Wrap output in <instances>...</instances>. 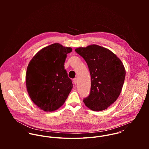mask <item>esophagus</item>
Segmentation results:
<instances>
[{
    "label": "esophagus",
    "instance_id": "esophagus-1",
    "mask_svg": "<svg viewBox=\"0 0 149 149\" xmlns=\"http://www.w3.org/2000/svg\"><path fill=\"white\" fill-rule=\"evenodd\" d=\"M77 82H78V79H77V78H74V79H73V83H74V84H76L77 83Z\"/></svg>",
    "mask_w": 149,
    "mask_h": 149
}]
</instances>
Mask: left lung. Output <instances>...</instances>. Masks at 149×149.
I'll use <instances>...</instances> for the list:
<instances>
[{
    "label": "left lung",
    "mask_w": 149,
    "mask_h": 149,
    "mask_svg": "<svg viewBox=\"0 0 149 149\" xmlns=\"http://www.w3.org/2000/svg\"><path fill=\"white\" fill-rule=\"evenodd\" d=\"M75 51L85 60L91 77L90 94L83 100L85 106L95 111L106 109L121 93L126 76L123 64L111 50L97 45Z\"/></svg>",
    "instance_id": "1"
}]
</instances>
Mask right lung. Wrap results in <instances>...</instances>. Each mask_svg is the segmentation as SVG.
<instances>
[{
	"mask_svg": "<svg viewBox=\"0 0 149 149\" xmlns=\"http://www.w3.org/2000/svg\"><path fill=\"white\" fill-rule=\"evenodd\" d=\"M72 49L55 43L43 47L30 60L26 74V88L33 102L52 112L64 104L73 84L64 68Z\"/></svg>",
	"mask_w": 149,
	"mask_h": 149,
	"instance_id": "1",
	"label": "right lung"
}]
</instances>
